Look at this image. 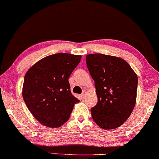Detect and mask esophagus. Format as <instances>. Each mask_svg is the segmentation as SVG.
<instances>
[{"label": "esophagus", "instance_id": "34e87169", "mask_svg": "<svg viewBox=\"0 0 159 159\" xmlns=\"http://www.w3.org/2000/svg\"><path fill=\"white\" fill-rule=\"evenodd\" d=\"M81 97H82V98H84L85 97H86V92H83V93L81 94Z\"/></svg>", "mask_w": 159, "mask_h": 159}]
</instances>
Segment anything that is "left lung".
<instances>
[{
	"label": "left lung",
	"instance_id": "8db88e82",
	"mask_svg": "<svg viewBox=\"0 0 159 159\" xmlns=\"http://www.w3.org/2000/svg\"><path fill=\"white\" fill-rule=\"evenodd\" d=\"M86 60L98 97L96 105L91 109L93 120L102 129L119 127L134 108L137 76L120 57L91 54L86 55Z\"/></svg>",
	"mask_w": 159,
	"mask_h": 159
}]
</instances>
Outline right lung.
Instances as JSON below:
<instances>
[{
  "mask_svg": "<svg viewBox=\"0 0 159 159\" xmlns=\"http://www.w3.org/2000/svg\"><path fill=\"white\" fill-rule=\"evenodd\" d=\"M80 61L81 55L57 53L39 61L25 73L23 100L35 118L45 127L62 126L80 102L71 93L68 79Z\"/></svg>",
  "mask_w": 159,
  "mask_h": 159,
  "instance_id": "add662e5",
  "label": "right lung"
}]
</instances>
